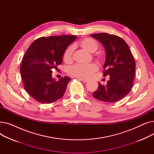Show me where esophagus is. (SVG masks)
Instances as JSON below:
<instances>
[{
    "mask_svg": "<svg viewBox=\"0 0 154 154\" xmlns=\"http://www.w3.org/2000/svg\"><path fill=\"white\" fill-rule=\"evenodd\" d=\"M79 79L81 80V81H82L83 82H87L88 81V80L87 79H79Z\"/></svg>",
    "mask_w": 154,
    "mask_h": 154,
    "instance_id": "1",
    "label": "esophagus"
}]
</instances>
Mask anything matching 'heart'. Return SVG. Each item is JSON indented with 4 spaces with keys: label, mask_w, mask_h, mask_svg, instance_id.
<instances>
[{
    "label": "heart",
    "mask_w": 154,
    "mask_h": 154,
    "mask_svg": "<svg viewBox=\"0 0 154 154\" xmlns=\"http://www.w3.org/2000/svg\"><path fill=\"white\" fill-rule=\"evenodd\" d=\"M79 45L87 51L93 53L98 48V45L95 40L91 38L86 37L82 39L79 42ZM74 52V47L69 46L63 54V61L69 63L72 61V54ZM98 69L97 65L95 63H90L88 65L75 64L68 68V74L72 77L79 79H88L94 74V73Z\"/></svg>",
    "instance_id": "b5f03b06"
}]
</instances>
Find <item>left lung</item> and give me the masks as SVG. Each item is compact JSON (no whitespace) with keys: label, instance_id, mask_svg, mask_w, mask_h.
Wrapping results in <instances>:
<instances>
[{"label":"left lung","instance_id":"1","mask_svg":"<svg viewBox=\"0 0 154 154\" xmlns=\"http://www.w3.org/2000/svg\"><path fill=\"white\" fill-rule=\"evenodd\" d=\"M103 45L106 52L103 76L109 75L106 85L99 84L92 95L106 102H116L131 92L135 72V62L127 44L119 36L107 33L91 34Z\"/></svg>","mask_w":154,"mask_h":154}]
</instances>
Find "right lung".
<instances>
[{"mask_svg": "<svg viewBox=\"0 0 154 154\" xmlns=\"http://www.w3.org/2000/svg\"><path fill=\"white\" fill-rule=\"evenodd\" d=\"M76 38L68 35L40 37L24 54L20 68L24 89L36 101L52 103L66 92L71 79L64 77L57 81L52 70L61 64L63 52Z\"/></svg>", "mask_w": 154, "mask_h": 154, "instance_id": "1", "label": "right lung"}]
</instances>
